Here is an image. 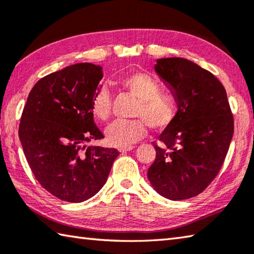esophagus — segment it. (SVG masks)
<instances>
[{
    "label": "esophagus",
    "mask_w": 254,
    "mask_h": 254,
    "mask_svg": "<svg viewBox=\"0 0 254 254\" xmlns=\"http://www.w3.org/2000/svg\"><path fill=\"white\" fill-rule=\"evenodd\" d=\"M134 148V146H127V147H120L119 148V152L120 153H127V152H128V151H131V150H133Z\"/></svg>",
    "instance_id": "obj_1"
}]
</instances>
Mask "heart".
I'll return each mask as SVG.
<instances>
[{"label": "heart", "mask_w": 254, "mask_h": 254, "mask_svg": "<svg viewBox=\"0 0 254 254\" xmlns=\"http://www.w3.org/2000/svg\"><path fill=\"white\" fill-rule=\"evenodd\" d=\"M120 86L138 99L133 116L138 119L116 121L107 128L109 143L117 147L132 146L145 135L146 123L152 130L163 131L176 120L178 101L173 93L161 90V84L148 73L136 71L120 79ZM112 100L107 88H100L91 100L93 116L107 121L111 116Z\"/></svg>", "instance_id": "heart-1"}]
</instances>
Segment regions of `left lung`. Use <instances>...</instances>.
<instances>
[{
    "mask_svg": "<svg viewBox=\"0 0 254 254\" xmlns=\"http://www.w3.org/2000/svg\"><path fill=\"white\" fill-rule=\"evenodd\" d=\"M155 70L178 101L176 120L153 142L147 171L160 195L182 200L199 195L219 173L233 135L227 92L213 74L184 58L157 59Z\"/></svg>",
    "mask_w": 254,
    "mask_h": 254,
    "instance_id": "left-lung-1",
    "label": "left lung"
}]
</instances>
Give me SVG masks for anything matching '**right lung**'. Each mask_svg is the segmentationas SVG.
I'll list each match as a JSON object with an SVG mask.
<instances>
[{
  "label": "right lung",
  "instance_id": "add662e5",
  "mask_svg": "<svg viewBox=\"0 0 254 254\" xmlns=\"http://www.w3.org/2000/svg\"><path fill=\"white\" fill-rule=\"evenodd\" d=\"M102 77L100 66L76 64L45 76L28 94L18 136L35 178L58 199L81 202L96 195L120 154L86 146L104 137L91 110Z\"/></svg>",
  "mask_w": 254,
  "mask_h": 254
}]
</instances>
